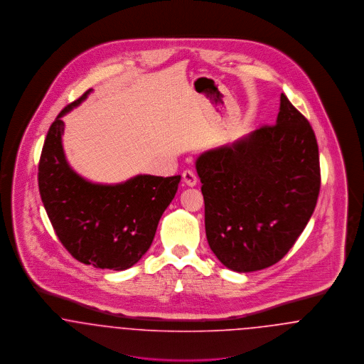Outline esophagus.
Returning a JSON list of instances; mask_svg holds the SVG:
<instances>
[{"mask_svg": "<svg viewBox=\"0 0 364 364\" xmlns=\"http://www.w3.org/2000/svg\"><path fill=\"white\" fill-rule=\"evenodd\" d=\"M183 181H184L188 187H193V186H196V183H198V177H196V174L193 173L192 171L187 169V171L183 172Z\"/></svg>", "mask_w": 364, "mask_h": 364, "instance_id": "obj_1", "label": "esophagus"}]
</instances>
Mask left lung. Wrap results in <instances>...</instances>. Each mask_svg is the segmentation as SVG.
Segmentation results:
<instances>
[{
    "mask_svg": "<svg viewBox=\"0 0 364 364\" xmlns=\"http://www.w3.org/2000/svg\"><path fill=\"white\" fill-rule=\"evenodd\" d=\"M208 245L235 272L282 259L311 218L321 188L309 120L281 94L277 122L198 158Z\"/></svg>",
    "mask_w": 364,
    "mask_h": 364,
    "instance_id": "obj_1",
    "label": "left lung"
}]
</instances>
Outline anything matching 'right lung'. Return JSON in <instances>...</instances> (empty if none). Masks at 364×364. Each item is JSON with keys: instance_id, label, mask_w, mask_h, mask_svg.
I'll use <instances>...</instances> for the list:
<instances>
[{"instance_id": "obj_1", "label": "right lung", "mask_w": 364, "mask_h": 364, "mask_svg": "<svg viewBox=\"0 0 364 364\" xmlns=\"http://www.w3.org/2000/svg\"><path fill=\"white\" fill-rule=\"evenodd\" d=\"M88 92L67 105L48 131L38 164L39 193L58 240L75 259L125 270L150 248L181 176L144 174L117 186H100L75 173L61 146V117Z\"/></svg>"}]
</instances>
